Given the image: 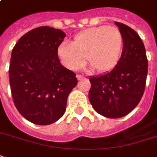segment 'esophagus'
Here are the masks:
<instances>
[{
	"instance_id": "1",
	"label": "esophagus",
	"mask_w": 157,
	"mask_h": 157,
	"mask_svg": "<svg viewBox=\"0 0 157 157\" xmlns=\"http://www.w3.org/2000/svg\"><path fill=\"white\" fill-rule=\"evenodd\" d=\"M76 77H77L78 80H83V78H84V77H83V75H80V74H77Z\"/></svg>"
}]
</instances>
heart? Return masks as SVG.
<instances>
[{
    "mask_svg": "<svg viewBox=\"0 0 157 157\" xmlns=\"http://www.w3.org/2000/svg\"><path fill=\"white\" fill-rule=\"evenodd\" d=\"M123 47V37L115 27H93L74 36L72 43L63 42L58 47L61 63L70 70H78L86 63L98 72H107L118 63Z\"/></svg>",
    "mask_w": 157,
    "mask_h": 157,
    "instance_id": "1",
    "label": "heart"
}]
</instances>
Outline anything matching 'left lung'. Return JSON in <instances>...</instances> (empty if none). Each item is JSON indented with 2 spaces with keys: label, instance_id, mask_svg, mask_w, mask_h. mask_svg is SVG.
I'll list each match as a JSON object with an SVG mask.
<instances>
[{
  "label": "left lung",
  "instance_id": "1",
  "mask_svg": "<svg viewBox=\"0 0 157 157\" xmlns=\"http://www.w3.org/2000/svg\"><path fill=\"white\" fill-rule=\"evenodd\" d=\"M123 37L121 58L110 72L89 78L88 98L98 113L109 118L126 116L144 94L148 62L143 42L128 25L115 22Z\"/></svg>",
  "mask_w": 157,
  "mask_h": 157
}]
</instances>
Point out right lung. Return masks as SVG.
<instances>
[{
	"label": "right lung",
	"mask_w": 157,
	"mask_h": 157,
	"mask_svg": "<svg viewBox=\"0 0 157 157\" xmlns=\"http://www.w3.org/2000/svg\"><path fill=\"white\" fill-rule=\"evenodd\" d=\"M65 33L49 26L31 29L14 46L9 68L10 91L19 113L37 125L63 116L76 74L60 63L57 49Z\"/></svg>",
	"instance_id": "add662e5"
}]
</instances>
